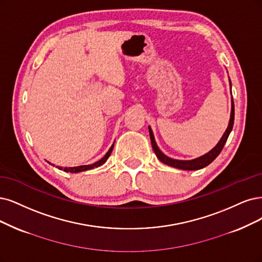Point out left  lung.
<instances>
[{
	"label": "left lung",
	"instance_id": "1",
	"mask_svg": "<svg viewBox=\"0 0 262 262\" xmlns=\"http://www.w3.org/2000/svg\"><path fill=\"white\" fill-rule=\"evenodd\" d=\"M230 82V87H231V81L229 79ZM233 123H234V103H233V99L231 100V114H230V120H229V124H228V127L226 129V132L222 135V137L220 138V140L218 141V143L216 146L212 148L209 152L205 153L204 156L199 157L196 159H193V160H175V159H171L167 156L164 154L160 148L158 147V144L156 142V138H154V135L152 132V128L149 126V134H150V139H151V144H152V148L154 150V153H156V156L158 157V159L164 163L166 164L168 166L171 167H175V168H179V169H183V170H198L201 168H204L207 165L214 161L218 156L219 153L221 152L222 148H224L225 143L227 142V139L229 137V135L233 128Z\"/></svg>",
	"mask_w": 262,
	"mask_h": 262
}]
</instances>
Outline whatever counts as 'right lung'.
<instances>
[{"label":"right lung","instance_id":"right-lung-1","mask_svg":"<svg viewBox=\"0 0 262 262\" xmlns=\"http://www.w3.org/2000/svg\"><path fill=\"white\" fill-rule=\"evenodd\" d=\"M113 147H114V143L112 144L111 146V148L109 149V151L105 153V156L101 159V160H99V161H97V162H95V163H93V164H90V165H82V166H76V167H60V166H56L58 169H61V170H63V171H67V172H72V173H74V172H80V171H85V170H90V169H93V168H96V167H99V166H101V165H103V164L106 162V160H108V158L111 156V152H112V150H113ZM50 163V162H48ZM51 165H53V166H55L54 164H52V163H50Z\"/></svg>","mask_w":262,"mask_h":262}]
</instances>
